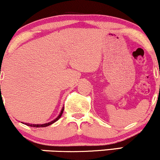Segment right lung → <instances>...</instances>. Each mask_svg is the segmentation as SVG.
Wrapping results in <instances>:
<instances>
[{
  "mask_svg": "<svg viewBox=\"0 0 160 160\" xmlns=\"http://www.w3.org/2000/svg\"><path fill=\"white\" fill-rule=\"evenodd\" d=\"M1 75V74H0ZM63 110H64V107H62V109H61V112L60 115H59L54 120H53V121L50 122H48V123H44V124H41V125H39V124H28V123H25V125H28V126H31V127H35V128H41V127H47V126H49V125H51V124L54 123L55 122H57V120H58L61 117V116H62V112H63Z\"/></svg>",
  "mask_w": 160,
  "mask_h": 160,
  "instance_id": "1",
  "label": "right lung"
}]
</instances>
